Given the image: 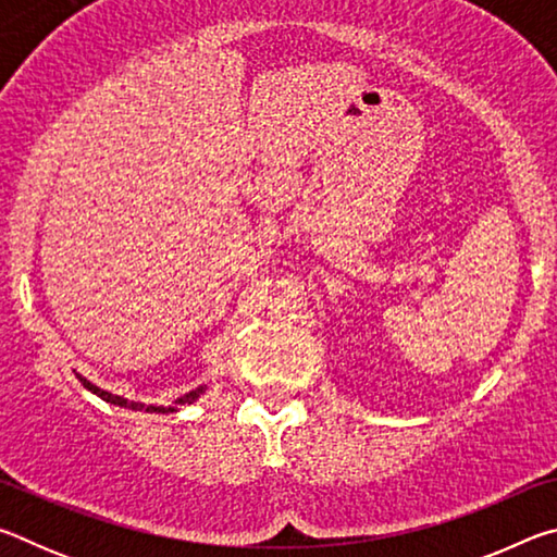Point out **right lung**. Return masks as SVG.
<instances>
[{"label":"right lung","instance_id":"1","mask_svg":"<svg viewBox=\"0 0 557 557\" xmlns=\"http://www.w3.org/2000/svg\"><path fill=\"white\" fill-rule=\"evenodd\" d=\"M78 381L86 385V388L90 391V393H96L98 398H102L106 403H112V405H120V408H132V410H137V408H143V405L139 403H132V400H125V398H120V395H112V393H108V391H100L98 385H92L90 381H86L83 379V375H78ZM199 393H203V388H196V391H191V393H186V395H182V398H176L174 400V405H169V408H164V405H149L147 408V412H174V408L176 405H188V403H194L196 398H199Z\"/></svg>","mask_w":557,"mask_h":557}]
</instances>
